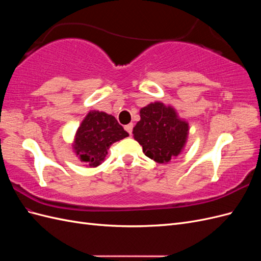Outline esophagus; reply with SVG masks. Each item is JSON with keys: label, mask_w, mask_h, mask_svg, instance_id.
<instances>
[{"label": "esophagus", "mask_w": 261, "mask_h": 261, "mask_svg": "<svg viewBox=\"0 0 261 261\" xmlns=\"http://www.w3.org/2000/svg\"><path fill=\"white\" fill-rule=\"evenodd\" d=\"M133 127H134V125L133 124H128V125H126L125 126V129H126V132H127L129 135H132V133H133Z\"/></svg>", "instance_id": "1"}]
</instances>
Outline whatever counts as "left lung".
<instances>
[{"label":"left lung","mask_w":261,"mask_h":261,"mask_svg":"<svg viewBox=\"0 0 261 261\" xmlns=\"http://www.w3.org/2000/svg\"><path fill=\"white\" fill-rule=\"evenodd\" d=\"M187 130V123L177 118L174 110L154 102L140 110V121L133 134L148 158L168 163L184 147Z\"/></svg>","instance_id":"left-lung-1"}]
</instances>
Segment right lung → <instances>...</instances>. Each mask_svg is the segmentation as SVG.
I'll use <instances>...</instances> for the list:
<instances>
[{
    "label": "right lung",
    "instance_id": "add662e5",
    "mask_svg": "<svg viewBox=\"0 0 261 261\" xmlns=\"http://www.w3.org/2000/svg\"><path fill=\"white\" fill-rule=\"evenodd\" d=\"M128 136L116 118L105 112H89L78 128L74 150L89 167H98L105 160L107 150L115 141Z\"/></svg>",
    "mask_w": 261,
    "mask_h": 261
}]
</instances>
